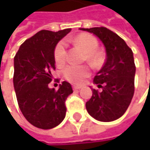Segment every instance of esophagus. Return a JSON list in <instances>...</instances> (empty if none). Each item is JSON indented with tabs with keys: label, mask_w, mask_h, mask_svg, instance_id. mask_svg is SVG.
<instances>
[{
	"label": "esophagus",
	"mask_w": 150,
	"mask_h": 150,
	"mask_svg": "<svg viewBox=\"0 0 150 150\" xmlns=\"http://www.w3.org/2000/svg\"><path fill=\"white\" fill-rule=\"evenodd\" d=\"M82 88V86L81 85H73V88L74 89H80V88Z\"/></svg>",
	"instance_id": "obj_1"
}]
</instances>
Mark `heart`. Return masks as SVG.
I'll return each instance as SVG.
<instances>
[{
	"mask_svg": "<svg viewBox=\"0 0 150 150\" xmlns=\"http://www.w3.org/2000/svg\"><path fill=\"white\" fill-rule=\"evenodd\" d=\"M69 42L74 43L75 45L81 47L86 53L87 58L89 62H97L100 61V54L96 52L98 47L97 39L89 34H81L75 38L68 39ZM67 48L66 43L63 41H61L57 43L54 51V62L58 65L63 64L67 60ZM64 77L71 82H79L82 81L86 76L89 74V69L87 66L69 64L64 68L62 70Z\"/></svg>",
	"mask_w": 150,
	"mask_h": 150,
	"instance_id": "1",
	"label": "heart"
}]
</instances>
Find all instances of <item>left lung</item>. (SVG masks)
I'll use <instances>...</instances> for the list:
<instances>
[{"instance_id":"left-lung-1","label":"left lung","mask_w":150,"mask_h":150,"mask_svg":"<svg viewBox=\"0 0 150 150\" xmlns=\"http://www.w3.org/2000/svg\"><path fill=\"white\" fill-rule=\"evenodd\" d=\"M96 35L103 43L107 58L94 78L101 91L92 88L86 103L88 113L101 122L120 118L131 103L135 92V65L131 48L123 39L104 27L81 28Z\"/></svg>"}]
</instances>
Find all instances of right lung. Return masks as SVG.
Here are the masks:
<instances>
[{
    "instance_id": "obj_1",
    "label": "right lung",
    "mask_w": 150,
    "mask_h": 150,
    "mask_svg": "<svg viewBox=\"0 0 150 150\" xmlns=\"http://www.w3.org/2000/svg\"><path fill=\"white\" fill-rule=\"evenodd\" d=\"M70 30H41L21 45L14 58L13 81L18 105L27 121L36 128L53 129L65 118V102L73 93L72 87L62 81L55 90L49 88L48 83L55 69L54 47Z\"/></svg>"
}]
</instances>
